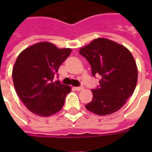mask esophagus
I'll return each mask as SVG.
<instances>
[{"label":"esophagus","instance_id":"1","mask_svg":"<svg viewBox=\"0 0 152 152\" xmlns=\"http://www.w3.org/2000/svg\"><path fill=\"white\" fill-rule=\"evenodd\" d=\"M83 89H84V87H83V86H78V87H75V89H76V90H78V91H80V90H82Z\"/></svg>","mask_w":152,"mask_h":152}]
</instances>
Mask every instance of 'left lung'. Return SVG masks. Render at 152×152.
Returning a JSON list of instances; mask_svg holds the SVG:
<instances>
[{"mask_svg":"<svg viewBox=\"0 0 152 152\" xmlns=\"http://www.w3.org/2000/svg\"><path fill=\"white\" fill-rule=\"evenodd\" d=\"M89 62L93 76L102 79L91 89L92 101L86 109L99 115L117 112L134 93L137 80V68L130 51L120 44L106 38H98L80 50Z\"/></svg>","mask_w":152,"mask_h":152,"instance_id":"8db88e82","label":"left lung"}]
</instances>
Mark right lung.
I'll use <instances>...</instances> for the list:
<instances>
[{"label":"right lung","instance_id":"add662e5","mask_svg":"<svg viewBox=\"0 0 152 152\" xmlns=\"http://www.w3.org/2000/svg\"><path fill=\"white\" fill-rule=\"evenodd\" d=\"M71 52L68 48L39 42L18 55L13 67V81L17 94L30 112L50 116L63 108L71 87L53 80Z\"/></svg>","mask_w":152,"mask_h":152}]
</instances>
